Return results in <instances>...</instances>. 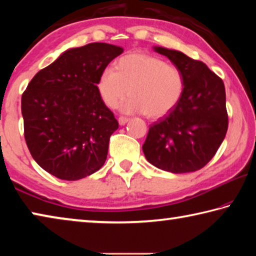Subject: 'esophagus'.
Instances as JSON below:
<instances>
[{
	"mask_svg": "<svg viewBox=\"0 0 256 256\" xmlns=\"http://www.w3.org/2000/svg\"><path fill=\"white\" fill-rule=\"evenodd\" d=\"M130 120V118H125V116H120V118H118V123H120V125H124V124H126Z\"/></svg>",
	"mask_w": 256,
	"mask_h": 256,
	"instance_id": "obj_1",
	"label": "esophagus"
}]
</instances>
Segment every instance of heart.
Wrapping results in <instances>:
<instances>
[{"label": "heart", "instance_id": "b5f03b06", "mask_svg": "<svg viewBox=\"0 0 256 256\" xmlns=\"http://www.w3.org/2000/svg\"><path fill=\"white\" fill-rule=\"evenodd\" d=\"M102 102L112 110L118 102L124 112H146L158 118L170 112L184 92V76L178 68L152 55L131 53L118 58L115 70L106 68L97 82Z\"/></svg>", "mask_w": 256, "mask_h": 256}]
</instances>
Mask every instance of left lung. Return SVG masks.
<instances>
[{"mask_svg":"<svg viewBox=\"0 0 256 256\" xmlns=\"http://www.w3.org/2000/svg\"><path fill=\"white\" fill-rule=\"evenodd\" d=\"M184 76L180 102L150 125L142 150L159 170L180 174L201 170L214 158L228 128L222 80L204 63L178 50L154 47Z\"/></svg>","mask_w":256,"mask_h":256,"instance_id":"obj_1","label":"left lung"}]
</instances>
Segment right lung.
Listing matches in <instances>:
<instances>
[{
	"mask_svg": "<svg viewBox=\"0 0 256 256\" xmlns=\"http://www.w3.org/2000/svg\"><path fill=\"white\" fill-rule=\"evenodd\" d=\"M122 53V47L106 42L68 50L22 94L26 144L34 162L58 178L81 180L105 164L118 122L99 96L97 82Z\"/></svg>",
	"mask_w": 256,
	"mask_h": 256,
	"instance_id": "1",
	"label": "right lung"
}]
</instances>
